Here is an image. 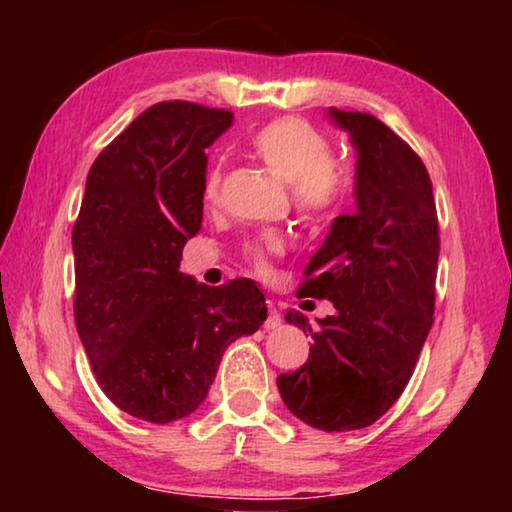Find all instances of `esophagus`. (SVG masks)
<instances>
[{"label":"esophagus","mask_w":512,"mask_h":512,"mask_svg":"<svg viewBox=\"0 0 512 512\" xmlns=\"http://www.w3.org/2000/svg\"><path fill=\"white\" fill-rule=\"evenodd\" d=\"M266 307H268V316H266V320H264V327H266V329H277V327L282 325L280 311H277L275 302H271V300L266 302Z\"/></svg>","instance_id":"obj_1"}]
</instances>
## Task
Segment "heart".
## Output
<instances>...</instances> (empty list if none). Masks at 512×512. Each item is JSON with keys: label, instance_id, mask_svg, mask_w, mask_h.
Segmentation results:
<instances>
[{"label": "heart", "instance_id": "1", "mask_svg": "<svg viewBox=\"0 0 512 512\" xmlns=\"http://www.w3.org/2000/svg\"><path fill=\"white\" fill-rule=\"evenodd\" d=\"M253 153L275 176L291 185L296 210L307 221H320L332 214L348 194V171L339 160L329 158L327 137L298 117L268 121L250 137ZM221 173L212 169L205 176L203 198L214 203L219 198ZM282 239L268 235L246 248V257L257 273L268 271V257L280 253Z\"/></svg>", "mask_w": 512, "mask_h": 512}]
</instances>
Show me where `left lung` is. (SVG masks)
Listing matches in <instances>:
<instances>
[{"label": "left lung", "mask_w": 512, "mask_h": 512, "mask_svg": "<svg viewBox=\"0 0 512 512\" xmlns=\"http://www.w3.org/2000/svg\"><path fill=\"white\" fill-rule=\"evenodd\" d=\"M357 149V212L336 216L298 296L332 300L309 332V359L277 377L287 409L320 431L370 427L402 395L433 325L438 216L429 173L409 144L366 112L329 108Z\"/></svg>", "instance_id": "1"}]
</instances>
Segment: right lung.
<instances>
[{"label": "right lung", "mask_w": 512, "mask_h": 512, "mask_svg": "<svg viewBox=\"0 0 512 512\" xmlns=\"http://www.w3.org/2000/svg\"><path fill=\"white\" fill-rule=\"evenodd\" d=\"M230 110L162 101L99 153L74 223V320L101 391L167 424L203 404L225 348L266 320L253 280L207 287L180 273L203 223L205 149Z\"/></svg>", "instance_id": "obj_1"}]
</instances>
